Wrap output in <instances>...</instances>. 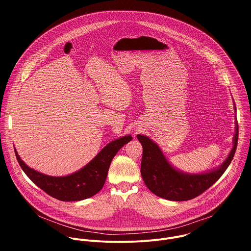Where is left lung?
I'll return each mask as SVG.
<instances>
[{"label": "left lung", "mask_w": 251, "mask_h": 251, "mask_svg": "<svg viewBox=\"0 0 251 251\" xmlns=\"http://www.w3.org/2000/svg\"><path fill=\"white\" fill-rule=\"evenodd\" d=\"M234 111L236 112L233 102ZM143 147L141 175L147 188L156 196L174 201L192 200L216 183L229 166L237 145L238 125L235 116V130L232 148L219 167L201 173H187L172 165L157 143L146 135L138 134Z\"/></svg>", "instance_id": "obj_1"}]
</instances>
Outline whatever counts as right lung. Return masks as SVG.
Wrapping results in <instances>:
<instances>
[{
  "mask_svg": "<svg viewBox=\"0 0 251 251\" xmlns=\"http://www.w3.org/2000/svg\"><path fill=\"white\" fill-rule=\"evenodd\" d=\"M132 139L131 135H125L113 140L83 168L62 176H49L35 171L21 159L16 148L15 153L25 174L40 189L56 200L77 201L93 197L103 188L112 159Z\"/></svg>",
  "mask_w": 251,
  "mask_h": 251,
  "instance_id": "1",
  "label": "right lung"
}]
</instances>
